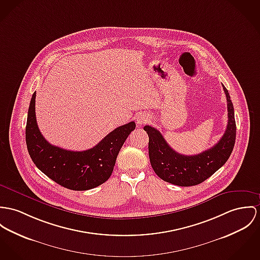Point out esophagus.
<instances>
[{
	"label": "esophagus",
	"mask_w": 260,
	"mask_h": 260,
	"mask_svg": "<svg viewBox=\"0 0 260 260\" xmlns=\"http://www.w3.org/2000/svg\"><path fill=\"white\" fill-rule=\"evenodd\" d=\"M150 120V117L146 114H140L138 117H137V123L139 125H142L144 123H146L148 120Z\"/></svg>",
	"instance_id": "esophagus-1"
}]
</instances>
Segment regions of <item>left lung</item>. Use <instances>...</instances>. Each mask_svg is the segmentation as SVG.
<instances>
[{
	"label": "left lung",
	"instance_id": "obj_1",
	"mask_svg": "<svg viewBox=\"0 0 260 260\" xmlns=\"http://www.w3.org/2000/svg\"><path fill=\"white\" fill-rule=\"evenodd\" d=\"M228 102V124L218 143L196 155H183L172 149L159 131L145 125L147 133L148 153L151 166L156 175L177 186H194L211 177L228 161L236 142L237 125L234 106L229 91L222 85Z\"/></svg>",
	"mask_w": 260,
	"mask_h": 260
}]
</instances>
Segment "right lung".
<instances>
[{
    "label": "right lung",
    "mask_w": 260,
    "mask_h": 260,
    "mask_svg": "<svg viewBox=\"0 0 260 260\" xmlns=\"http://www.w3.org/2000/svg\"><path fill=\"white\" fill-rule=\"evenodd\" d=\"M135 128V121L120 125L88 150L60 148L50 144L40 132L35 92L27 113L25 141L30 158L42 173L67 189L85 191L100 186L110 178L120 148Z\"/></svg>",
    "instance_id": "1"
}]
</instances>
